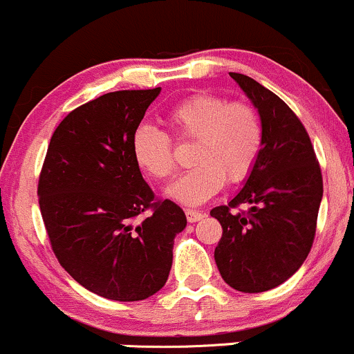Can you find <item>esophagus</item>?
Here are the masks:
<instances>
[{
    "label": "esophagus",
    "mask_w": 354,
    "mask_h": 354,
    "mask_svg": "<svg viewBox=\"0 0 354 354\" xmlns=\"http://www.w3.org/2000/svg\"><path fill=\"white\" fill-rule=\"evenodd\" d=\"M207 213L196 212V209H186V218H188L189 223H195V221H200Z\"/></svg>",
    "instance_id": "obj_1"
}]
</instances>
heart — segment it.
I'll list each match as a JSON object with an SVG mask.
<instances>
[{"mask_svg":"<svg viewBox=\"0 0 354 354\" xmlns=\"http://www.w3.org/2000/svg\"><path fill=\"white\" fill-rule=\"evenodd\" d=\"M171 136L181 145L195 142V168L169 188L185 205H200L220 192L223 183L245 181L263 149L266 129L259 109L245 100H228L209 92L185 97L166 112ZM173 139L162 131L141 126L133 136L138 166L151 178L169 180L178 168Z\"/></svg>","mask_w":354,"mask_h":354,"instance_id":"heart-1","label":"heart"}]
</instances>
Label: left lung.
<instances>
[{
	"label": "left lung",
	"mask_w": 354,
	"mask_h": 354,
	"mask_svg": "<svg viewBox=\"0 0 354 354\" xmlns=\"http://www.w3.org/2000/svg\"><path fill=\"white\" fill-rule=\"evenodd\" d=\"M259 109L263 149L245 186L209 212L223 234L215 248L221 277L240 292H266L297 272L313 247L322 198L321 166L308 131L281 97L230 72ZM247 204V212L240 210Z\"/></svg>",
	"instance_id": "left-lung-1"
}]
</instances>
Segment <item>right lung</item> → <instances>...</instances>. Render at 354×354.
<instances>
[{"mask_svg":"<svg viewBox=\"0 0 354 354\" xmlns=\"http://www.w3.org/2000/svg\"><path fill=\"white\" fill-rule=\"evenodd\" d=\"M161 88L109 92L73 109L50 139L38 203L60 266L91 292L142 301L168 281L185 212L142 180L133 136Z\"/></svg>","mask_w":354,"mask_h":354,"instance_id":"right-lung-1","label":"right lung"}]
</instances>
